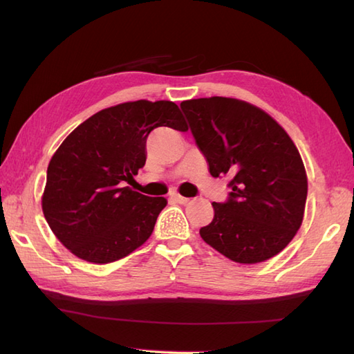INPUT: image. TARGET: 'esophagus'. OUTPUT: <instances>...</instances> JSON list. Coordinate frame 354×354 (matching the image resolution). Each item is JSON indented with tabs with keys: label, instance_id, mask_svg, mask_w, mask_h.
Masks as SVG:
<instances>
[{
	"label": "esophagus",
	"instance_id": "esophagus-1",
	"mask_svg": "<svg viewBox=\"0 0 354 354\" xmlns=\"http://www.w3.org/2000/svg\"><path fill=\"white\" fill-rule=\"evenodd\" d=\"M170 199L178 202V204H187V202L190 201L189 198H184V196H181V194H178V193H175V192L170 193Z\"/></svg>",
	"mask_w": 354,
	"mask_h": 354
}]
</instances>
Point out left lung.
Instances as JSON below:
<instances>
[{
  "instance_id": "left-lung-1",
  "label": "left lung",
  "mask_w": 354,
  "mask_h": 354,
  "mask_svg": "<svg viewBox=\"0 0 354 354\" xmlns=\"http://www.w3.org/2000/svg\"><path fill=\"white\" fill-rule=\"evenodd\" d=\"M194 141L214 178L228 176L225 202H213L212 223L199 234L232 261L274 257L301 227L307 176L283 127L252 104L209 97L181 103Z\"/></svg>"
}]
</instances>
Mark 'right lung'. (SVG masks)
<instances>
[{
    "mask_svg": "<svg viewBox=\"0 0 354 354\" xmlns=\"http://www.w3.org/2000/svg\"><path fill=\"white\" fill-rule=\"evenodd\" d=\"M161 126L189 129L173 102L122 103L89 117L53 155L42 212L55 236L79 259L115 261L152 234L167 199L145 196L126 184L146 164V140Z\"/></svg>",
    "mask_w": 354,
    "mask_h": 354,
    "instance_id": "obj_1",
    "label": "right lung"
}]
</instances>
